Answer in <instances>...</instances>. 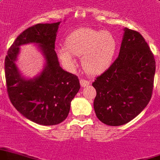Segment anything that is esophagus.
Here are the masks:
<instances>
[{
	"label": "esophagus",
	"instance_id": "esophagus-1",
	"mask_svg": "<svg viewBox=\"0 0 160 160\" xmlns=\"http://www.w3.org/2000/svg\"><path fill=\"white\" fill-rule=\"evenodd\" d=\"M80 85H81L82 87H85V86H86V85H88L89 84H90V82H89L88 80H84V79H81V80H80Z\"/></svg>",
	"mask_w": 160,
	"mask_h": 160
}]
</instances>
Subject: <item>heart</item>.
<instances>
[{
  "label": "heart",
  "instance_id": "heart-1",
  "mask_svg": "<svg viewBox=\"0 0 160 160\" xmlns=\"http://www.w3.org/2000/svg\"><path fill=\"white\" fill-rule=\"evenodd\" d=\"M117 39L112 32L93 28H80L72 32L65 40V47L58 49L59 58L67 66H75L73 55L82 57L86 73L96 75L112 64L117 50Z\"/></svg>",
  "mask_w": 160,
  "mask_h": 160
}]
</instances>
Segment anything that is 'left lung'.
Segmentation results:
<instances>
[{
    "mask_svg": "<svg viewBox=\"0 0 160 160\" xmlns=\"http://www.w3.org/2000/svg\"><path fill=\"white\" fill-rule=\"evenodd\" d=\"M155 60L139 32L125 28L119 55L96 77L95 112L102 122L121 126L136 118L150 101Z\"/></svg>",
    "mask_w": 160,
    "mask_h": 160,
    "instance_id": "1",
    "label": "left lung"
}]
</instances>
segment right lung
<instances>
[{
	"label": "right lung",
	"instance_id": "right-lung-1",
	"mask_svg": "<svg viewBox=\"0 0 160 160\" xmlns=\"http://www.w3.org/2000/svg\"><path fill=\"white\" fill-rule=\"evenodd\" d=\"M60 22L39 23L23 31L10 47L5 58V75L8 96L16 109L35 123L52 126L66 119L70 103L80 90L76 75L59 66L54 50L56 36ZM36 43L46 60L45 68L33 79H25L15 61L20 46Z\"/></svg>",
	"mask_w": 160,
	"mask_h": 160
}]
</instances>
